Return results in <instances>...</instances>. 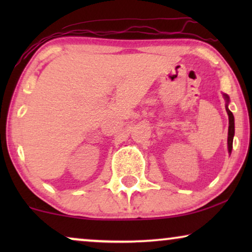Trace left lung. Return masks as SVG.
Returning <instances> with one entry per match:
<instances>
[{"instance_id": "left-lung-1", "label": "left lung", "mask_w": 252, "mask_h": 252, "mask_svg": "<svg viewBox=\"0 0 252 252\" xmlns=\"http://www.w3.org/2000/svg\"><path fill=\"white\" fill-rule=\"evenodd\" d=\"M223 98L226 99V111L227 115H228V137H227V146H228V154H232L233 149V139L234 134H235V123H234V116L230 110L228 109L229 104V96L227 94H222Z\"/></svg>"}]
</instances>
